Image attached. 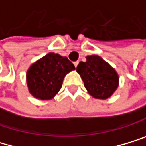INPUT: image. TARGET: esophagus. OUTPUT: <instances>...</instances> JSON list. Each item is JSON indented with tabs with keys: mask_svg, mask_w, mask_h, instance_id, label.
<instances>
[{
	"mask_svg": "<svg viewBox=\"0 0 146 146\" xmlns=\"http://www.w3.org/2000/svg\"><path fill=\"white\" fill-rule=\"evenodd\" d=\"M74 66L77 67V65H78V64H79V62H78V61H76V62H74Z\"/></svg>",
	"mask_w": 146,
	"mask_h": 146,
	"instance_id": "obj_1",
	"label": "esophagus"
}]
</instances>
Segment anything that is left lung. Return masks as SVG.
I'll list each match as a JSON object with an SVG mask.
<instances>
[{
  "label": "left lung",
  "instance_id": "8db88e82",
  "mask_svg": "<svg viewBox=\"0 0 146 146\" xmlns=\"http://www.w3.org/2000/svg\"><path fill=\"white\" fill-rule=\"evenodd\" d=\"M86 59L79 63L76 71L88 92L96 99L110 98L118 86L117 72L99 55H89Z\"/></svg>",
  "mask_w": 146,
  "mask_h": 146
}]
</instances>
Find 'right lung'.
<instances>
[{"mask_svg":"<svg viewBox=\"0 0 146 146\" xmlns=\"http://www.w3.org/2000/svg\"><path fill=\"white\" fill-rule=\"evenodd\" d=\"M75 67L67 57L49 53L32 64L27 72V84L32 96L40 100L54 98L64 76Z\"/></svg>","mask_w":146,"mask_h":146,"instance_id":"right-lung-1","label":"right lung"}]
</instances>
